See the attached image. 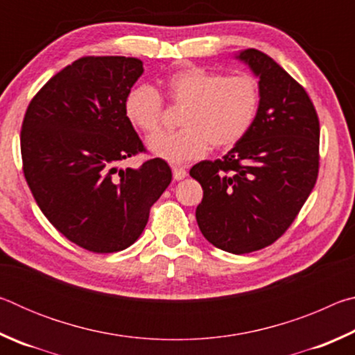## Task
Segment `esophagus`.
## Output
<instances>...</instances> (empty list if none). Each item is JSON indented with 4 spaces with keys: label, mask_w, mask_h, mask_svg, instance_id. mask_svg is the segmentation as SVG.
Masks as SVG:
<instances>
[{
    "label": "esophagus",
    "mask_w": 355,
    "mask_h": 355,
    "mask_svg": "<svg viewBox=\"0 0 355 355\" xmlns=\"http://www.w3.org/2000/svg\"><path fill=\"white\" fill-rule=\"evenodd\" d=\"M172 173H173V180H177V182H180V180H183V178L188 177V171H186L184 167L173 166L172 167Z\"/></svg>",
    "instance_id": "34e87169"
}]
</instances>
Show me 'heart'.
<instances>
[{
    "label": "heart",
    "instance_id": "1",
    "mask_svg": "<svg viewBox=\"0 0 355 355\" xmlns=\"http://www.w3.org/2000/svg\"><path fill=\"white\" fill-rule=\"evenodd\" d=\"M167 98L184 106L182 130L161 133L148 141L158 158L183 164L214 148H232L241 142L260 110V86L254 76H227L219 71L188 65L164 81ZM125 114L136 128L152 136L164 116V98L150 84H137L125 97Z\"/></svg>",
    "mask_w": 355,
    "mask_h": 355
}]
</instances>
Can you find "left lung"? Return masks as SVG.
Segmentation results:
<instances>
[{"label": "left lung", "instance_id": "1", "mask_svg": "<svg viewBox=\"0 0 355 355\" xmlns=\"http://www.w3.org/2000/svg\"><path fill=\"white\" fill-rule=\"evenodd\" d=\"M260 78V110L244 139L222 159L200 161L196 209L202 235L230 254L260 250L284 235L315 188L320 120L305 89L264 53L236 56Z\"/></svg>", "mask_w": 355, "mask_h": 355}]
</instances>
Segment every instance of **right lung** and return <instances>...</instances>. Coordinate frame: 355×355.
Here are the masks:
<instances>
[{
	"label": "right lung",
	"mask_w": 355,
	"mask_h": 355,
	"mask_svg": "<svg viewBox=\"0 0 355 355\" xmlns=\"http://www.w3.org/2000/svg\"><path fill=\"white\" fill-rule=\"evenodd\" d=\"M142 71L136 58H80L34 95L23 119V173L35 202L58 232L95 254L133 244L172 182L161 158L119 167L146 152L123 106Z\"/></svg>",
	"instance_id": "right-lung-1"
}]
</instances>
